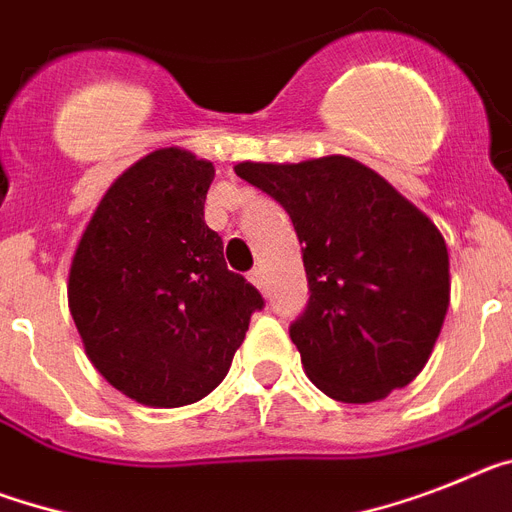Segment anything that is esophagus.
Here are the masks:
<instances>
[{"instance_id":"obj_1","label":"esophagus","mask_w":512,"mask_h":512,"mask_svg":"<svg viewBox=\"0 0 512 512\" xmlns=\"http://www.w3.org/2000/svg\"><path fill=\"white\" fill-rule=\"evenodd\" d=\"M249 281L255 283V286H257V289H260V291L268 289V283H265V273H263V270H260V268H255V270H252V273H249Z\"/></svg>"}]
</instances>
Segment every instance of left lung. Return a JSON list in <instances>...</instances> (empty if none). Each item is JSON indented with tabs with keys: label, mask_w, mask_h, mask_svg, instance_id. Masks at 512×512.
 <instances>
[{
	"label": "left lung",
	"mask_w": 512,
	"mask_h": 512,
	"mask_svg": "<svg viewBox=\"0 0 512 512\" xmlns=\"http://www.w3.org/2000/svg\"><path fill=\"white\" fill-rule=\"evenodd\" d=\"M294 223L309 302L289 336L304 372L343 403L406 388L435 349L450 302L445 239L422 210L354 158L236 166Z\"/></svg>",
	"instance_id": "8db88e82"
}]
</instances>
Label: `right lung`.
<instances>
[{
    "instance_id": "add662e5",
    "label": "right lung",
    "mask_w": 512,
    "mask_h": 512,
    "mask_svg": "<svg viewBox=\"0 0 512 512\" xmlns=\"http://www.w3.org/2000/svg\"><path fill=\"white\" fill-rule=\"evenodd\" d=\"M213 163L163 148L98 203L70 268L85 354L132 401L187 406L216 388L265 299L223 260L205 223Z\"/></svg>"
}]
</instances>
